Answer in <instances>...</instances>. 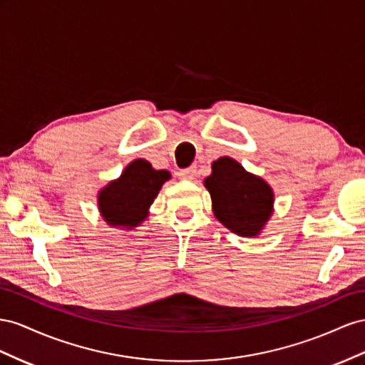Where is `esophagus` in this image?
Returning <instances> with one entry per match:
<instances>
[{
    "instance_id": "esophagus-1",
    "label": "esophagus",
    "mask_w": 365,
    "mask_h": 365,
    "mask_svg": "<svg viewBox=\"0 0 365 365\" xmlns=\"http://www.w3.org/2000/svg\"><path fill=\"white\" fill-rule=\"evenodd\" d=\"M194 175H195V166H190V168L179 171V177L183 180H192Z\"/></svg>"
}]
</instances>
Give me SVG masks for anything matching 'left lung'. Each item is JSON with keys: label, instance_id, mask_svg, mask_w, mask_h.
<instances>
[{"label": "left lung", "instance_id": "obj_1", "mask_svg": "<svg viewBox=\"0 0 365 365\" xmlns=\"http://www.w3.org/2000/svg\"><path fill=\"white\" fill-rule=\"evenodd\" d=\"M205 186L217 220L242 237H257L274 212L269 183L231 158L212 162V174L205 179Z\"/></svg>", "mask_w": 365, "mask_h": 365}]
</instances>
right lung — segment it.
<instances>
[{
  "label": "right lung",
  "instance_id": "right-lung-1",
  "mask_svg": "<svg viewBox=\"0 0 365 365\" xmlns=\"http://www.w3.org/2000/svg\"><path fill=\"white\" fill-rule=\"evenodd\" d=\"M170 177L168 171L154 170L147 160H133L118 180L110 182L99 191L98 205L103 220L113 227L139 226Z\"/></svg>",
  "mask_w": 365,
  "mask_h": 365
}]
</instances>
